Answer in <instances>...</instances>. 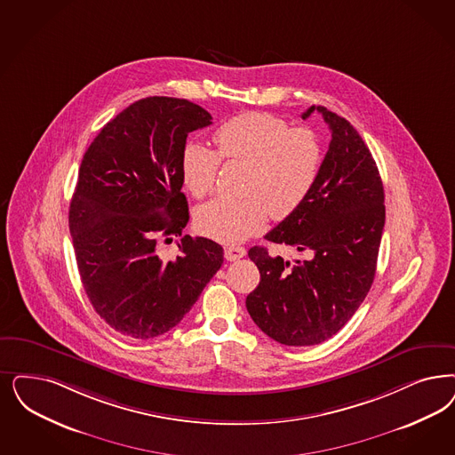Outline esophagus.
<instances>
[{
  "instance_id": "obj_1",
  "label": "esophagus",
  "mask_w": 455,
  "mask_h": 455,
  "mask_svg": "<svg viewBox=\"0 0 455 455\" xmlns=\"http://www.w3.org/2000/svg\"><path fill=\"white\" fill-rule=\"evenodd\" d=\"M247 251L243 247H236V245H228L225 247V259L230 260V262H235L238 259L245 257Z\"/></svg>"
}]
</instances>
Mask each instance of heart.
Instances as JSON below:
<instances>
[{
    "mask_svg": "<svg viewBox=\"0 0 455 455\" xmlns=\"http://www.w3.org/2000/svg\"><path fill=\"white\" fill-rule=\"evenodd\" d=\"M217 151L189 142L181 155V176L189 193L204 198L215 188L221 159L249 166L245 198H217L198 210L204 235L235 243L266 225L267 217L287 219L298 210L319 176L323 151L307 127H291L266 112H247L220 125Z\"/></svg>",
    "mask_w": 455,
    "mask_h": 455,
    "instance_id": "b5f03b06",
    "label": "heart"
}]
</instances>
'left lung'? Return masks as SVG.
<instances>
[{"instance_id": "left-lung-1", "label": "left lung", "mask_w": 455, "mask_h": 455, "mask_svg": "<svg viewBox=\"0 0 455 455\" xmlns=\"http://www.w3.org/2000/svg\"><path fill=\"white\" fill-rule=\"evenodd\" d=\"M330 125V149L311 193L266 238L306 251L294 264L264 247L249 257L260 283L247 311L268 338L285 346L319 345L356 313L375 279L385 227V193L375 159L345 117L311 106Z\"/></svg>"}]
</instances>
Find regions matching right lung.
<instances>
[{"label": "right lung", "mask_w": 455, "mask_h": 455, "mask_svg": "<svg viewBox=\"0 0 455 455\" xmlns=\"http://www.w3.org/2000/svg\"><path fill=\"white\" fill-rule=\"evenodd\" d=\"M210 124L187 99L146 97L82 159L68 212L80 279L95 313L129 338L172 330L223 264L221 245L204 236H183L174 259L157 253L161 236H181L188 223L181 155L189 132Z\"/></svg>", "instance_id": "add662e5"}]
</instances>
